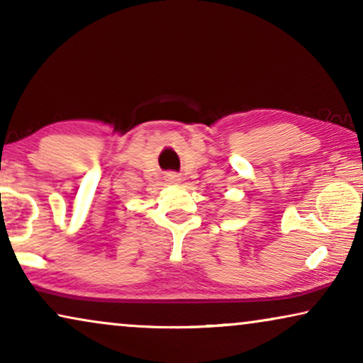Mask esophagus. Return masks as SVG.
Wrapping results in <instances>:
<instances>
[{
  "instance_id": "34e87169",
  "label": "esophagus",
  "mask_w": 363,
  "mask_h": 363,
  "mask_svg": "<svg viewBox=\"0 0 363 363\" xmlns=\"http://www.w3.org/2000/svg\"><path fill=\"white\" fill-rule=\"evenodd\" d=\"M167 182L180 183V175H177V173H167Z\"/></svg>"
}]
</instances>
